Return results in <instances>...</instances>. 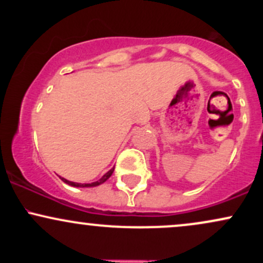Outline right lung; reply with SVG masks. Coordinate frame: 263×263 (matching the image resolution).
<instances>
[{"instance_id":"obj_1","label":"right lung","mask_w":263,"mask_h":263,"mask_svg":"<svg viewBox=\"0 0 263 263\" xmlns=\"http://www.w3.org/2000/svg\"><path fill=\"white\" fill-rule=\"evenodd\" d=\"M114 170H115V167L114 168H111L110 171L107 172V173H105L104 176H102L100 179L99 180H96V182H92V183H85V184H81V183H75V182H70V180H68V179H65V178H62V180L64 183H66V184H69V185H71V186H78V188H91V186H98V185H100V184H102V183H105L106 182V180L108 179V178L111 177V174L114 173Z\"/></svg>"}]
</instances>
